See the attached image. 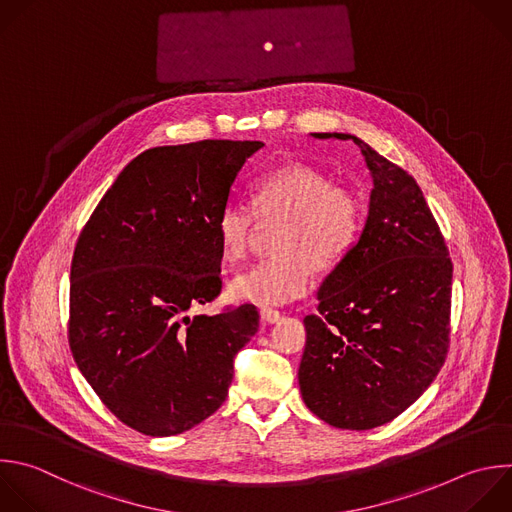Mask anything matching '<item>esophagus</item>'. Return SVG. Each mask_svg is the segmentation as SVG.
<instances>
[{
	"instance_id": "esophagus-1",
	"label": "esophagus",
	"mask_w": 512,
	"mask_h": 512,
	"mask_svg": "<svg viewBox=\"0 0 512 512\" xmlns=\"http://www.w3.org/2000/svg\"><path fill=\"white\" fill-rule=\"evenodd\" d=\"M259 315H261V321L265 323V325H271V323H277L279 319H281V315H279V311H275V309H267V307H263L261 311H259Z\"/></svg>"
}]
</instances>
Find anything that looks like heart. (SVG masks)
Listing matches in <instances>:
<instances>
[{
	"label": "heart",
	"mask_w": 512,
	"mask_h": 512,
	"mask_svg": "<svg viewBox=\"0 0 512 512\" xmlns=\"http://www.w3.org/2000/svg\"><path fill=\"white\" fill-rule=\"evenodd\" d=\"M261 223L281 219L273 237V257L261 259L231 283V295L257 305H283L303 297L313 271L329 273L354 251L362 227L360 197L307 164H285L251 185V207L229 201L215 223L221 255L237 263L249 255Z\"/></svg>",
	"instance_id": "heart-1"
}]
</instances>
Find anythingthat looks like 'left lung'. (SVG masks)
Instances as JSON below:
<instances>
[{"label":"left lung","mask_w":512,"mask_h":512,"mask_svg":"<svg viewBox=\"0 0 512 512\" xmlns=\"http://www.w3.org/2000/svg\"><path fill=\"white\" fill-rule=\"evenodd\" d=\"M352 138L374 179L366 227L303 319L305 406L329 426L370 430L400 416L434 382L450 346L452 261L414 177Z\"/></svg>","instance_id":"1"}]
</instances>
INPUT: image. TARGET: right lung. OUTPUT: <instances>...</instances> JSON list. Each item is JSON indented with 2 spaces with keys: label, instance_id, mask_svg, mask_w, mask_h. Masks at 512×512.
<instances>
[{
  "label": "right lung",
  "instance_id": "right-lung-1",
  "mask_svg": "<svg viewBox=\"0 0 512 512\" xmlns=\"http://www.w3.org/2000/svg\"><path fill=\"white\" fill-rule=\"evenodd\" d=\"M259 140H199L130 160L84 225L70 269L68 342L102 404L146 436L215 414L255 305L189 315L223 287L217 217Z\"/></svg>",
  "mask_w": 512,
  "mask_h": 512
}]
</instances>
